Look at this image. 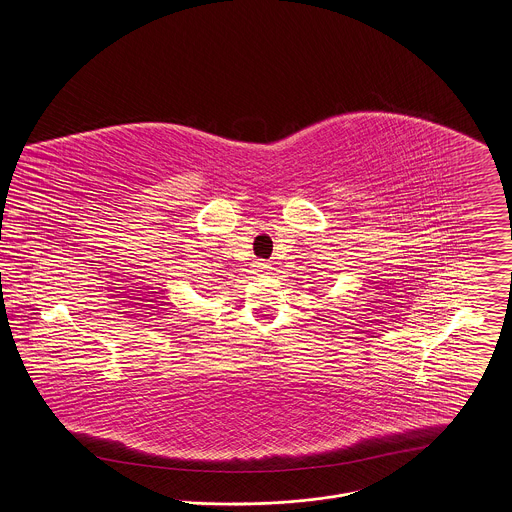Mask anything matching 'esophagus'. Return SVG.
<instances>
[{"label":"esophagus","instance_id":"obj_1","mask_svg":"<svg viewBox=\"0 0 512 512\" xmlns=\"http://www.w3.org/2000/svg\"><path fill=\"white\" fill-rule=\"evenodd\" d=\"M271 269V265L265 263V261H255V263H253V272H255V274H269Z\"/></svg>","mask_w":512,"mask_h":512}]
</instances>
